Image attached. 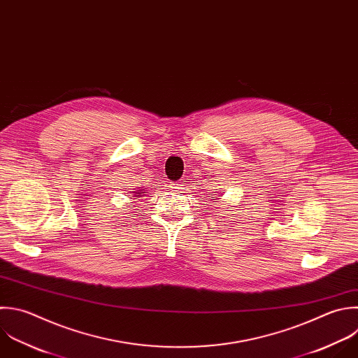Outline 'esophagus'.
<instances>
[{
  "label": "esophagus",
  "instance_id": "34e87169",
  "mask_svg": "<svg viewBox=\"0 0 358 358\" xmlns=\"http://www.w3.org/2000/svg\"><path fill=\"white\" fill-rule=\"evenodd\" d=\"M182 186H183V185H182V182H172V183H171V187H172V189H175V190L182 189Z\"/></svg>",
  "mask_w": 358,
  "mask_h": 358
}]
</instances>
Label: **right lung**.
<instances>
[{"label":"right lung","mask_w":358,"mask_h":358,"mask_svg":"<svg viewBox=\"0 0 358 358\" xmlns=\"http://www.w3.org/2000/svg\"><path fill=\"white\" fill-rule=\"evenodd\" d=\"M138 196H141V193H138Z\"/></svg>","instance_id":"1"}]
</instances>
